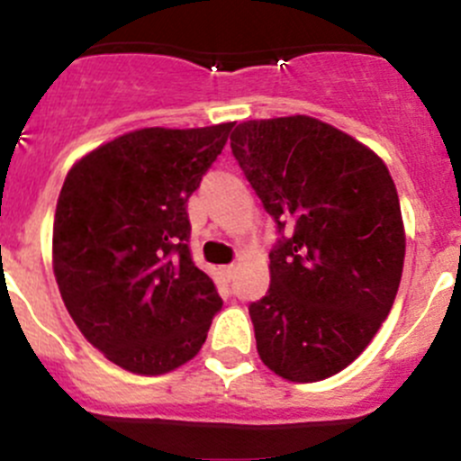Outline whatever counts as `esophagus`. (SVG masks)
<instances>
[{
    "mask_svg": "<svg viewBox=\"0 0 461 461\" xmlns=\"http://www.w3.org/2000/svg\"><path fill=\"white\" fill-rule=\"evenodd\" d=\"M222 272H225V276H227V278H234L236 265H234V263H231V265H225V267H222Z\"/></svg>",
    "mask_w": 461,
    "mask_h": 461,
    "instance_id": "obj_1",
    "label": "esophagus"
}]
</instances>
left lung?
<instances>
[{
  "label": "left lung",
  "instance_id": "8db88e82",
  "mask_svg": "<svg viewBox=\"0 0 461 461\" xmlns=\"http://www.w3.org/2000/svg\"><path fill=\"white\" fill-rule=\"evenodd\" d=\"M231 153L278 231L269 290L249 305L260 359L296 384L341 373L402 281L406 236L388 167L308 115L240 122Z\"/></svg>",
  "mask_w": 461,
  "mask_h": 461
}]
</instances>
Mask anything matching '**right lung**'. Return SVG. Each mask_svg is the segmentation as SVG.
Here are the masks:
<instances>
[{"label": "right lung", "mask_w": 461, "mask_h": 461, "mask_svg": "<svg viewBox=\"0 0 461 461\" xmlns=\"http://www.w3.org/2000/svg\"><path fill=\"white\" fill-rule=\"evenodd\" d=\"M234 122L140 129L73 165L53 222V272L80 332L136 375L198 355L222 308L189 252L187 201Z\"/></svg>", "instance_id": "add662e5"}]
</instances>
